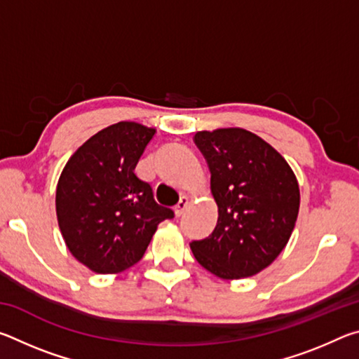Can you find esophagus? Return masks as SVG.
I'll return each instance as SVG.
<instances>
[{"label":"esophagus","instance_id":"esophagus-1","mask_svg":"<svg viewBox=\"0 0 359 359\" xmlns=\"http://www.w3.org/2000/svg\"><path fill=\"white\" fill-rule=\"evenodd\" d=\"M188 205H190V198H188V196H182L180 201L177 203V205H175V208H174L175 215L180 217V215L184 214V212L187 210Z\"/></svg>","mask_w":359,"mask_h":359}]
</instances>
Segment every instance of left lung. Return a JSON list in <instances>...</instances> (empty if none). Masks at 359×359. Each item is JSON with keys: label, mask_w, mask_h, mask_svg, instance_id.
<instances>
[{"label": "left lung", "mask_w": 359, "mask_h": 359, "mask_svg": "<svg viewBox=\"0 0 359 359\" xmlns=\"http://www.w3.org/2000/svg\"><path fill=\"white\" fill-rule=\"evenodd\" d=\"M194 142L210 169L218 208L209 238L193 241L204 269L238 280L258 274L287 247L299 214V185L287 160L244 128L198 131Z\"/></svg>", "instance_id": "8db88e82"}]
</instances>
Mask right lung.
Returning <instances> with one entry per match:
<instances>
[{"mask_svg": "<svg viewBox=\"0 0 359 359\" xmlns=\"http://www.w3.org/2000/svg\"><path fill=\"white\" fill-rule=\"evenodd\" d=\"M155 131L136 121L107 126L85 141L60 174V231L72 257L96 274H120L135 266L158 224L174 217L135 172Z\"/></svg>", "mask_w": 359, "mask_h": 359, "instance_id": "add662e5", "label": "right lung"}]
</instances>
